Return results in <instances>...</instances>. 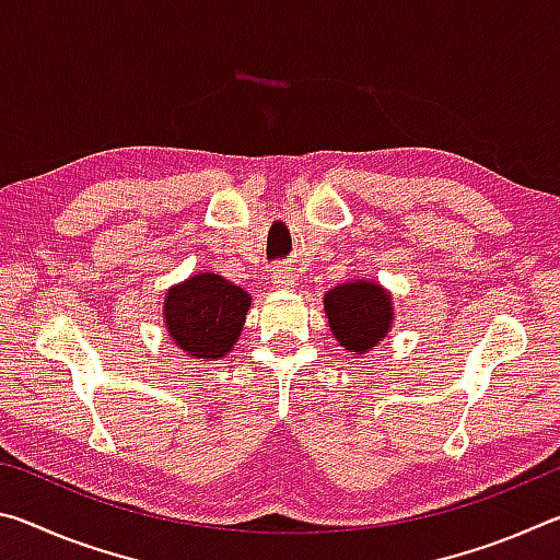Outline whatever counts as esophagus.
Here are the masks:
<instances>
[{
    "mask_svg": "<svg viewBox=\"0 0 560 560\" xmlns=\"http://www.w3.org/2000/svg\"><path fill=\"white\" fill-rule=\"evenodd\" d=\"M271 281H273V287H277V289H291L293 287V271H291V267H277V269H273Z\"/></svg>",
    "mask_w": 560,
    "mask_h": 560,
    "instance_id": "1",
    "label": "esophagus"
}]
</instances>
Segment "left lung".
<instances>
[{
    "instance_id": "8db88e82",
    "label": "left lung",
    "mask_w": 560,
    "mask_h": 560,
    "mask_svg": "<svg viewBox=\"0 0 560 560\" xmlns=\"http://www.w3.org/2000/svg\"><path fill=\"white\" fill-rule=\"evenodd\" d=\"M324 311L334 336L348 353L360 355L375 348L393 326V299L381 283L355 279L330 289Z\"/></svg>"
}]
</instances>
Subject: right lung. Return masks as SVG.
I'll list each match as a JSON object with an SVG mask.
<instances>
[{"mask_svg": "<svg viewBox=\"0 0 560 560\" xmlns=\"http://www.w3.org/2000/svg\"><path fill=\"white\" fill-rule=\"evenodd\" d=\"M252 296L220 273H195L167 291L163 316L170 338L195 358H222L240 340Z\"/></svg>", "mask_w": 560, "mask_h": 560, "instance_id": "add662e5", "label": "right lung"}]
</instances>
